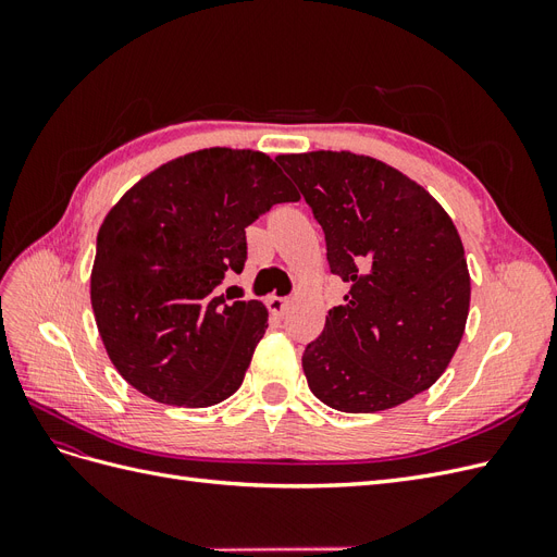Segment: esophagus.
I'll list each match as a JSON object with an SVG mask.
<instances>
[{
    "label": "esophagus",
    "mask_w": 557,
    "mask_h": 557,
    "mask_svg": "<svg viewBox=\"0 0 557 557\" xmlns=\"http://www.w3.org/2000/svg\"><path fill=\"white\" fill-rule=\"evenodd\" d=\"M267 309L272 315H283L285 309H288V297H278V295H269L267 297Z\"/></svg>",
    "instance_id": "esophagus-1"
}]
</instances>
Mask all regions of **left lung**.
<instances>
[{"label": "left lung", "instance_id": "1", "mask_svg": "<svg viewBox=\"0 0 557 557\" xmlns=\"http://www.w3.org/2000/svg\"><path fill=\"white\" fill-rule=\"evenodd\" d=\"M325 232L330 272L350 285L301 356L311 393L344 413L409 401L440 379L469 313L460 234L418 183L374 158L278 156Z\"/></svg>", "mask_w": 557, "mask_h": 557}]
</instances>
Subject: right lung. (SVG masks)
I'll use <instances>...</instances> for the list:
<instances>
[{"label":"right lung","instance_id":"obj_1","mask_svg":"<svg viewBox=\"0 0 557 557\" xmlns=\"http://www.w3.org/2000/svg\"><path fill=\"white\" fill-rule=\"evenodd\" d=\"M258 150L205 148L141 178L97 234L90 299L113 367L160 404L201 409L239 391L267 330L262 301L215 288L246 262V227L297 201Z\"/></svg>","mask_w":557,"mask_h":557}]
</instances>
